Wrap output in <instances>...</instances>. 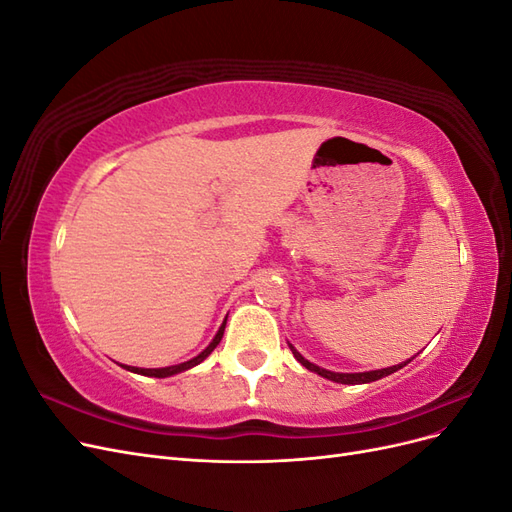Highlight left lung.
<instances>
[{"mask_svg":"<svg viewBox=\"0 0 512 512\" xmlns=\"http://www.w3.org/2000/svg\"><path fill=\"white\" fill-rule=\"evenodd\" d=\"M288 346H290V350H292V354H294V359H297L305 369L314 371V374H318V376H322V378H327V380L339 382V384H367V382H376V380H380V378H384V376L395 374L397 369L406 367V365L412 361V359H408L406 363H399V365H393V367H384V369H374V371H359V374H339V371H329V369H324V367H318V365H314V363H309L297 348H294L292 344H288Z\"/></svg>","mask_w":512,"mask_h":512,"instance_id":"obj_1","label":"left lung"}]
</instances>
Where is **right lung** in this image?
<instances>
[{"instance_id": "1", "label": "right lung", "mask_w": 512, "mask_h": 512, "mask_svg": "<svg viewBox=\"0 0 512 512\" xmlns=\"http://www.w3.org/2000/svg\"><path fill=\"white\" fill-rule=\"evenodd\" d=\"M224 329H226V322L222 324L220 327V331L215 333V337L211 339V344L200 352L198 356H194V359H190V361H185V363H179V365H170V367H158V369H145V367H130V365H121L123 369H128V371H134V374H141V376H149V378H168V376H175V374H181V371H188V369H192V367H196V365H200L203 363L207 356L215 350V346H218L220 342H222V335H224Z\"/></svg>"}]
</instances>
